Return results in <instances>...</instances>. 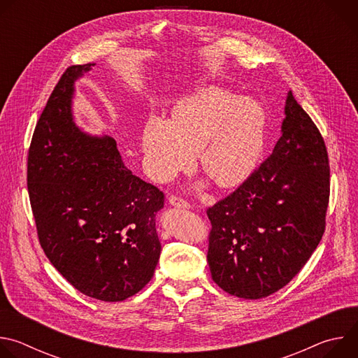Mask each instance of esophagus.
<instances>
[{
	"label": "esophagus",
	"instance_id": "obj_1",
	"mask_svg": "<svg viewBox=\"0 0 358 358\" xmlns=\"http://www.w3.org/2000/svg\"><path fill=\"white\" fill-rule=\"evenodd\" d=\"M169 203L171 207H176V208H182V210H188L189 208V203L187 201H184L182 198L177 196V195H171L169 198Z\"/></svg>",
	"mask_w": 358,
	"mask_h": 358
}]
</instances>
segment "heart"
Here are the masks:
<instances>
[{
    "mask_svg": "<svg viewBox=\"0 0 358 358\" xmlns=\"http://www.w3.org/2000/svg\"><path fill=\"white\" fill-rule=\"evenodd\" d=\"M266 119L264 110L245 96L218 86L203 87L176 109L173 122L152 115L143 130L147 173L167 181L192 164H199L220 187L243 182L262 152Z\"/></svg>",
    "mask_w": 358,
    "mask_h": 358,
    "instance_id": "obj_1",
    "label": "heart"
}]
</instances>
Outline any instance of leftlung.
<instances>
[{
  "label": "left lung",
  "instance_id": "left-lung-1",
  "mask_svg": "<svg viewBox=\"0 0 358 358\" xmlns=\"http://www.w3.org/2000/svg\"><path fill=\"white\" fill-rule=\"evenodd\" d=\"M329 195L324 140L289 92L271 157L207 211L213 280L242 299H262L286 286L323 236Z\"/></svg>",
  "mask_w": 358,
  "mask_h": 358
}]
</instances>
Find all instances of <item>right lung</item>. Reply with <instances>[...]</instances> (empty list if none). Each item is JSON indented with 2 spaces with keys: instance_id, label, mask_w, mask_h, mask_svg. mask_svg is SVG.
<instances>
[{
  "instance_id": "add662e5",
  "label": "right lung",
  "mask_w": 358,
  "mask_h": 358,
  "mask_svg": "<svg viewBox=\"0 0 358 358\" xmlns=\"http://www.w3.org/2000/svg\"><path fill=\"white\" fill-rule=\"evenodd\" d=\"M94 65L68 68L55 86L32 136L27 181L50 264L83 294L122 301L155 275L164 194L124 166L113 137L75 123V82Z\"/></svg>"
}]
</instances>
